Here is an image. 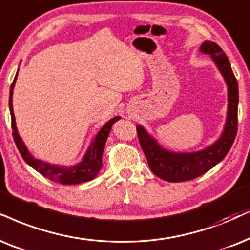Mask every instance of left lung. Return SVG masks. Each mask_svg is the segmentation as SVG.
Instances as JSON below:
<instances>
[{"mask_svg": "<svg viewBox=\"0 0 250 250\" xmlns=\"http://www.w3.org/2000/svg\"><path fill=\"white\" fill-rule=\"evenodd\" d=\"M200 50L204 54H209L214 64L222 72L227 85L229 93V106L227 118L222 136L210 146L196 152H172L160 146L142 125H138V140L142 150L153 174L168 182H182L200 176L220 163L229 148L232 147L238 131V104L239 90L238 82L233 74L230 63L223 49L216 42L205 40Z\"/></svg>", "mask_w": 250, "mask_h": 250, "instance_id": "left-lung-1", "label": "left lung"}]
</instances>
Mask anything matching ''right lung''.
I'll list each match as a JSON object with an SVG mask.
<instances>
[{"label": "right lung", "mask_w": 250, "mask_h": 250, "mask_svg": "<svg viewBox=\"0 0 250 250\" xmlns=\"http://www.w3.org/2000/svg\"><path fill=\"white\" fill-rule=\"evenodd\" d=\"M17 74L15 76V80L12 82L10 87V96H9V108H10L11 114V127H12V135H14L15 143L17 145L18 151H20L23 159L32 168L37 172H39L41 175L45 178L52 180L54 182L62 183V185H77V183L90 181L96 178L102 169L103 166V152L105 148V144L108 137L112 125L120 120V116H115L108 122L104 125V127L98 131V134L94 136L92 143L88 146L86 153L83 157L81 163L74 166H59L52 165V164L45 163L40 159H36L32 154L28 152L26 145L24 144L23 140L18 134L17 127H16V120L14 114V108H12V93H14V87L16 80H17Z\"/></svg>", "instance_id": "obj_1"}]
</instances>
